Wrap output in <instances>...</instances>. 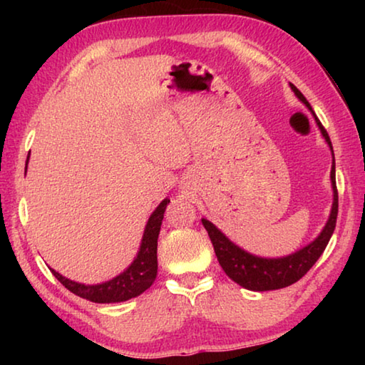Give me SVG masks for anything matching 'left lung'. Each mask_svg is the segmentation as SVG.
Here are the masks:
<instances>
[{"instance_id": "left-lung-1", "label": "left lung", "mask_w": 365, "mask_h": 365, "mask_svg": "<svg viewBox=\"0 0 365 365\" xmlns=\"http://www.w3.org/2000/svg\"><path fill=\"white\" fill-rule=\"evenodd\" d=\"M293 91L296 96L306 104V106L312 110L311 104L302 96L301 91L292 85ZM314 114V110H312ZM316 117V114H314ZM316 122L320 128V132L329 143L330 150L331 141L329 133L324 128L322 123L316 117ZM331 185H333V206H331V214L330 219L324 227L322 233L314 240L311 245H307L306 248L299 250L294 255H289L287 257H279V259H264L252 256L250 252L243 251L238 248L237 245H233L230 240H228L224 233L217 230V227L211 222L202 219V225L207 230L209 238H211L215 256H217V261L220 267L224 269L225 274L230 277L233 282H237L238 285H242L246 289H251V292H269V289H279L293 285V283L298 282L299 279L304 277L309 269L312 267L314 264L317 262V259L322 255L324 250L329 245L331 233L335 230L336 225V215H338V190H336V180H335V158H333V165H331Z\"/></svg>"}]
</instances>
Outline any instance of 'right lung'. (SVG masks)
<instances>
[{"label": "right lung", "mask_w": 365, "mask_h": 365, "mask_svg": "<svg viewBox=\"0 0 365 365\" xmlns=\"http://www.w3.org/2000/svg\"><path fill=\"white\" fill-rule=\"evenodd\" d=\"M30 154V153H29ZM29 160V158H27ZM27 170V168H26ZM170 202L169 197L160 202L156 211L151 214L148 220L143 240L138 251V256L132 262L130 267L115 279L109 280L101 285H83V283L72 282L66 279L56 270H53V275L63 283V285L72 292L73 294L80 296L83 299H90L93 302H120L132 299L135 296H140L148 288L153 285L154 279L158 274V237L160 230V224L164 219V211Z\"/></svg>", "instance_id": "add662e5"}]
</instances>
